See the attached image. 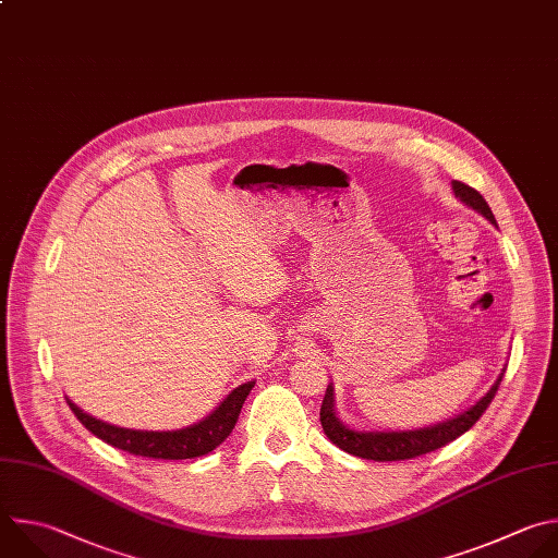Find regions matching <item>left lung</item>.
<instances>
[{"label": "left lung", "instance_id": "8db88e82", "mask_svg": "<svg viewBox=\"0 0 558 558\" xmlns=\"http://www.w3.org/2000/svg\"><path fill=\"white\" fill-rule=\"evenodd\" d=\"M451 191L456 195L458 202H462L466 208H471L473 213L482 215L490 226H497L486 199L473 191L471 185L462 183V181H451ZM506 367H501L499 377L495 379V384L490 386V390L475 401L471 408H466L464 412L427 425V427H418V429H354L350 425H345L335 408V388L332 384H328L324 401H322V410H319V421H322V429L326 434V438L339 447L341 451L363 458V460H375V462H395V460H410L429 451H436L445 445H449L451 440H456L458 436H462L464 432H469L480 416L486 412V408L490 405V401L495 399V392L499 390V384L504 379Z\"/></svg>", "mask_w": 558, "mask_h": 558}]
</instances>
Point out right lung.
<instances>
[{
    "mask_svg": "<svg viewBox=\"0 0 558 558\" xmlns=\"http://www.w3.org/2000/svg\"><path fill=\"white\" fill-rule=\"evenodd\" d=\"M256 381H247L234 388L206 418L195 425L168 429V432H146V429H126L111 423H105L87 412H83L74 401H68L76 418L100 440L107 445L129 451L133 456L155 458V460H189L199 458L217 449L234 429L241 408L252 392Z\"/></svg>",
    "mask_w": 558,
    "mask_h": 558,
    "instance_id": "add662e5",
    "label": "right lung"
}]
</instances>
